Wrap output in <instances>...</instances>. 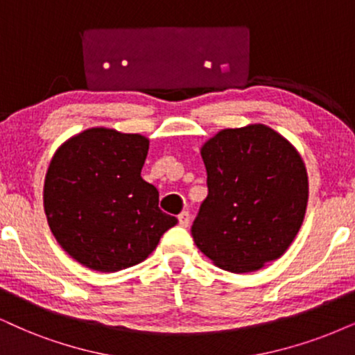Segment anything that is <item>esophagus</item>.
<instances>
[{
  "label": "esophagus",
  "instance_id": "1",
  "mask_svg": "<svg viewBox=\"0 0 355 355\" xmlns=\"http://www.w3.org/2000/svg\"><path fill=\"white\" fill-rule=\"evenodd\" d=\"M178 220H179V225H181V227H187V225H189V222H191V216H189V212L184 211V212L179 214V216H178Z\"/></svg>",
  "mask_w": 355,
  "mask_h": 355
}]
</instances>
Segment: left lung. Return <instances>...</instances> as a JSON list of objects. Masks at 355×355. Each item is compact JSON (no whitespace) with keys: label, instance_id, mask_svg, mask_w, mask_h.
I'll return each instance as SVG.
<instances>
[{"label":"left lung","instance_id":"8db88e82","mask_svg":"<svg viewBox=\"0 0 355 355\" xmlns=\"http://www.w3.org/2000/svg\"><path fill=\"white\" fill-rule=\"evenodd\" d=\"M209 194L192 239L232 273L260 270L288 250L304 220L308 173L296 148L253 123L220 130L200 148Z\"/></svg>","mask_w":355,"mask_h":355}]
</instances>
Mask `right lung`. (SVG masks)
<instances>
[{"instance_id":"right-lung-1","label":"right lung","mask_w":355,"mask_h":355,"mask_svg":"<svg viewBox=\"0 0 355 355\" xmlns=\"http://www.w3.org/2000/svg\"><path fill=\"white\" fill-rule=\"evenodd\" d=\"M150 139L89 128L60 144L44 181V212L57 243L78 263L112 273L141 263L178 218L157 207L141 178Z\"/></svg>"}]
</instances>
